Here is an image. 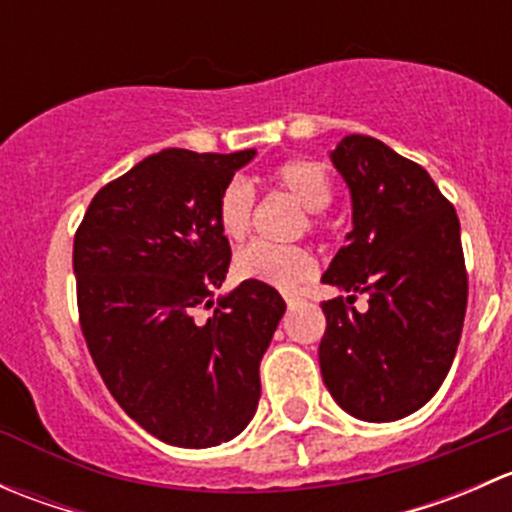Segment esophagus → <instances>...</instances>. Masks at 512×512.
<instances>
[{
    "instance_id": "obj_1",
    "label": "esophagus",
    "mask_w": 512,
    "mask_h": 512,
    "mask_svg": "<svg viewBox=\"0 0 512 512\" xmlns=\"http://www.w3.org/2000/svg\"><path fill=\"white\" fill-rule=\"evenodd\" d=\"M282 297H285V302H287L289 309H294V307H297V304H302V294L292 292V289H287V292H282Z\"/></svg>"
}]
</instances>
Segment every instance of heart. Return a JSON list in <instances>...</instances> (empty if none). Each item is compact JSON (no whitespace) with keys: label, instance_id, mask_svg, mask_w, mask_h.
I'll list each match as a JSON object with an SVG mask.
<instances>
[{"label":"heart","instance_id":"heart-1","mask_svg":"<svg viewBox=\"0 0 512 512\" xmlns=\"http://www.w3.org/2000/svg\"><path fill=\"white\" fill-rule=\"evenodd\" d=\"M272 185L292 195L309 210V227L317 225V213L332 203V180L327 170L312 160H285L270 173ZM255 193L245 180H230L218 200V225L227 240H242L252 227ZM317 262L312 252L299 245H272L255 240L235 255V272L242 280L262 282L270 287H297L314 275Z\"/></svg>","mask_w":512,"mask_h":512}]
</instances>
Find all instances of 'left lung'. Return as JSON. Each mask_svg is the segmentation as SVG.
<instances>
[{
  "label": "left lung",
  "instance_id": "left-lung-1",
  "mask_svg": "<svg viewBox=\"0 0 512 512\" xmlns=\"http://www.w3.org/2000/svg\"><path fill=\"white\" fill-rule=\"evenodd\" d=\"M329 158L352 195V232L322 282L352 294L322 304V379L359 421H399L431 401L461 342V223L431 175L376 138L344 136ZM359 291L366 313L351 307Z\"/></svg>",
  "mask_w": 512,
  "mask_h": 512
}]
</instances>
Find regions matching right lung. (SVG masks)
Returning <instances> with one entry per match:
<instances>
[{
  "instance_id": "right-lung-1",
  "label": "right lung",
  "mask_w": 512,
  "mask_h": 512,
  "mask_svg": "<svg viewBox=\"0 0 512 512\" xmlns=\"http://www.w3.org/2000/svg\"><path fill=\"white\" fill-rule=\"evenodd\" d=\"M255 156L165 148L103 185L76 230L91 359L118 406L170 446L210 448L245 431L287 309L275 287L245 280L198 317L230 267L220 193Z\"/></svg>"
}]
</instances>
